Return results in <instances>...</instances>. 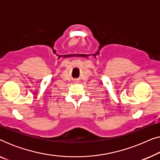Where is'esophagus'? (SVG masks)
I'll list each match as a JSON object with an SVG mask.
<instances>
[{
	"mask_svg": "<svg viewBox=\"0 0 160 160\" xmlns=\"http://www.w3.org/2000/svg\"><path fill=\"white\" fill-rule=\"evenodd\" d=\"M76 82H78V81H76Z\"/></svg>",
	"mask_w": 160,
	"mask_h": 160,
	"instance_id": "34e87169",
	"label": "esophagus"
}]
</instances>
